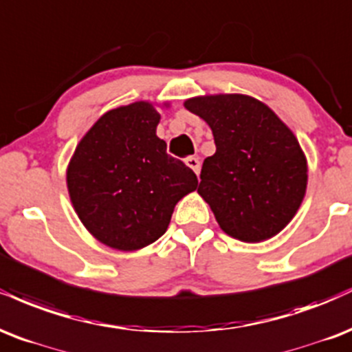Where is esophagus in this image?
Listing matches in <instances>:
<instances>
[{
  "label": "esophagus",
  "mask_w": 352,
  "mask_h": 352,
  "mask_svg": "<svg viewBox=\"0 0 352 352\" xmlns=\"http://www.w3.org/2000/svg\"><path fill=\"white\" fill-rule=\"evenodd\" d=\"M186 164H188V166L191 168L196 175H199V171H201V161L199 160L194 158V156H189V158H186Z\"/></svg>",
  "instance_id": "1"
}]
</instances>
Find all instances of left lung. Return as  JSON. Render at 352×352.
<instances>
[{
  "label": "left lung",
  "instance_id": "1",
  "mask_svg": "<svg viewBox=\"0 0 352 352\" xmlns=\"http://www.w3.org/2000/svg\"><path fill=\"white\" fill-rule=\"evenodd\" d=\"M210 126L216 153L204 160L197 192L217 224L242 242L283 229L307 192L308 166L292 130L249 95L219 94L184 102Z\"/></svg>",
  "mask_w": 352,
  "mask_h": 352
}]
</instances>
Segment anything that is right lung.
Masks as SVG:
<instances>
[{"instance_id": "obj_1", "label": "right lung", "mask_w": 352, "mask_h": 352, "mask_svg": "<svg viewBox=\"0 0 352 352\" xmlns=\"http://www.w3.org/2000/svg\"><path fill=\"white\" fill-rule=\"evenodd\" d=\"M150 102L107 111L87 131L67 168L70 201L85 229L117 250H138L166 232L177 201L197 177L156 136Z\"/></svg>"}]
</instances>
